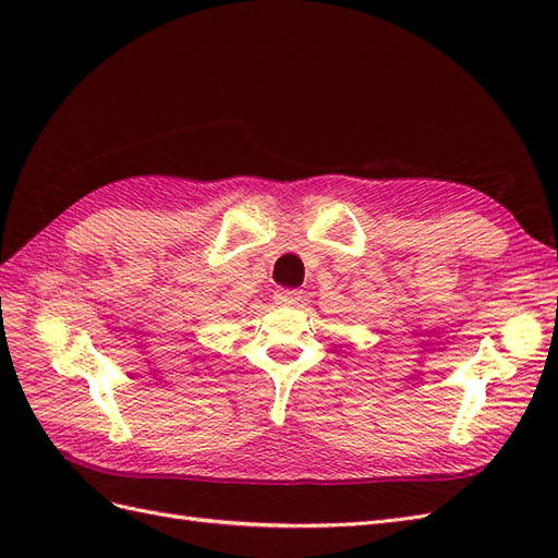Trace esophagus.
<instances>
[{
    "instance_id": "esophagus-1",
    "label": "esophagus",
    "mask_w": 558,
    "mask_h": 558,
    "mask_svg": "<svg viewBox=\"0 0 558 558\" xmlns=\"http://www.w3.org/2000/svg\"><path fill=\"white\" fill-rule=\"evenodd\" d=\"M275 300L279 302V305H283V307H295L298 302L302 300V291H298V289H279L275 293Z\"/></svg>"
}]
</instances>
